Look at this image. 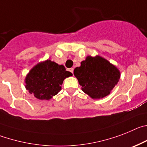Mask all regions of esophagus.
Segmentation results:
<instances>
[{
    "label": "esophagus",
    "mask_w": 147,
    "mask_h": 147,
    "mask_svg": "<svg viewBox=\"0 0 147 147\" xmlns=\"http://www.w3.org/2000/svg\"><path fill=\"white\" fill-rule=\"evenodd\" d=\"M69 71L70 72H72V74H73V71H74V69L73 68H70V69H69Z\"/></svg>",
    "instance_id": "34e87169"
}]
</instances>
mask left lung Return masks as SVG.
Returning a JSON list of instances; mask_svg holds the SVG:
<instances>
[{
  "label": "left lung",
  "mask_w": 147,
  "mask_h": 147,
  "mask_svg": "<svg viewBox=\"0 0 147 147\" xmlns=\"http://www.w3.org/2000/svg\"><path fill=\"white\" fill-rule=\"evenodd\" d=\"M84 93L92 99H100L110 94L120 78V72L114 65L100 55L87 56L80 67L74 69Z\"/></svg>",
  "instance_id": "left-lung-1"
}]
</instances>
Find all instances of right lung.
Returning a JSON list of instances; mask_svg holds the SVG:
<instances>
[{"mask_svg":"<svg viewBox=\"0 0 147 147\" xmlns=\"http://www.w3.org/2000/svg\"><path fill=\"white\" fill-rule=\"evenodd\" d=\"M72 75L63 65L46 60L34 66L26 75V88L36 98L49 100L61 89L64 79Z\"/></svg>","mask_w":147,"mask_h":147,"instance_id":"add662e5","label":"right lung"}]
</instances>
